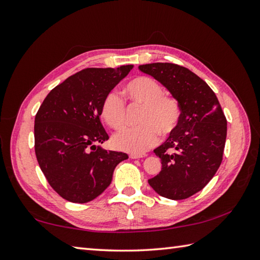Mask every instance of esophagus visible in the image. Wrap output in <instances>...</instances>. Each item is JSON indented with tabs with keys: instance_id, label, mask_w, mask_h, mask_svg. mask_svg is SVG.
Here are the masks:
<instances>
[{
	"instance_id": "esophagus-1",
	"label": "esophagus",
	"mask_w": 260,
	"mask_h": 260,
	"mask_svg": "<svg viewBox=\"0 0 260 260\" xmlns=\"http://www.w3.org/2000/svg\"><path fill=\"white\" fill-rule=\"evenodd\" d=\"M146 154L142 153V154H129V158H141V157H145Z\"/></svg>"
}]
</instances>
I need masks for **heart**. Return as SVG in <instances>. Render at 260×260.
Returning a JSON list of instances; mask_svg holds the SVG:
<instances>
[{"label":"heart","instance_id":"1","mask_svg":"<svg viewBox=\"0 0 260 260\" xmlns=\"http://www.w3.org/2000/svg\"><path fill=\"white\" fill-rule=\"evenodd\" d=\"M124 96L132 105L143 106L139 124L115 135L113 144L120 151L141 154L155 146L159 134L172 135L180 124L182 108L174 96L164 93V88L155 79L140 76L124 86ZM101 117L110 128L119 131L125 126L126 107L121 98L114 91L104 96L101 104Z\"/></svg>","mask_w":260,"mask_h":260}]
</instances>
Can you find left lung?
Masks as SVG:
<instances>
[{"label": "left lung", "mask_w": 260, "mask_h": 260, "mask_svg": "<svg viewBox=\"0 0 260 260\" xmlns=\"http://www.w3.org/2000/svg\"><path fill=\"white\" fill-rule=\"evenodd\" d=\"M139 68L163 84L180 102V124L154 150L161 158L162 170L148 183L159 196L183 200L201 191L221 164L227 119L213 90L191 70L171 62Z\"/></svg>", "instance_id": "1"}]
</instances>
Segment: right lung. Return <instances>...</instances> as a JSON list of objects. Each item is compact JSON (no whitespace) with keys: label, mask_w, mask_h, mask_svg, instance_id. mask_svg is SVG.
<instances>
[{"label":"right lung","mask_w":260,"mask_h":260,"mask_svg":"<svg viewBox=\"0 0 260 260\" xmlns=\"http://www.w3.org/2000/svg\"><path fill=\"white\" fill-rule=\"evenodd\" d=\"M133 67L82 69L54 87L39 108L36 156L48 183L66 200H93L110 184L117 164L128 158L96 145L109 139L99 119L103 98Z\"/></svg>","instance_id":"obj_1"}]
</instances>
